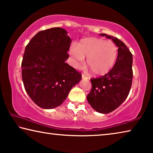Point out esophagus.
Segmentation results:
<instances>
[{
    "label": "esophagus",
    "mask_w": 153,
    "mask_h": 153,
    "mask_svg": "<svg viewBox=\"0 0 153 153\" xmlns=\"http://www.w3.org/2000/svg\"><path fill=\"white\" fill-rule=\"evenodd\" d=\"M82 79H87V76H86L85 74H82Z\"/></svg>",
    "instance_id": "34e87169"
}]
</instances>
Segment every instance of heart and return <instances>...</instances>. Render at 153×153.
Returning a JSON list of instances; mask_svg holds the SVG:
<instances>
[{
    "mask_svg": "<svg viewBox=\"0 0 153 153\" xmlns=\"http://www.w3.org/2000/svg\"><path fill=\"white\" fill-rule=\"evenodd\" d=\"M72 64L75 68H81L87 63L94 74L104 75L111 71L118 55V48L112 41L97 38H87L81 40L76 45L71 47Z\"/></svg>",
    "mask_w": 153,
    "mask_h": 153,
    "instance_id": "1",
    "label": "heart"
}]
</instances>
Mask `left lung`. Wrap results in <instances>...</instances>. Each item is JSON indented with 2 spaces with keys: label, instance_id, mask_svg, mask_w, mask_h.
<instances>
[{
  "label": "left lung",
  "instance_id": "8db88e82",
  "mask_svg": "<svg viewBox=\"0 0 153 153\" xmlns=\"http://www.w3.org/2000/svg\"><path fill=\"white\" fill-rule=\"evenodd\" d=\"M100 35L113 41L118 47V56L107 74L91 79L92 87L87 99L95 111L106 114L117 109L128 96L133 79V57L121 40L106 34Z\"/></svg>",
  "mask_w": 153,
  "mask_h": 153
}]
</instances>
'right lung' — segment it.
<instances>
[{"instance_id": "right-lung-1", "label": "right lung", "mask_w": 153, "mask_h": 153, "mask_svg": "<svg viewBox=\"0 0 153 153\" xmlns=\"http://www.w3.org/2000/svg\"><path fill=\"white\" fill-rule=\"evenodd\" d=\"M67 33L59 27L40 31L25 49L22 62L24 88L42 108L60 106L82 79L81 73L65 62L72 41Z\"/></svg>"}]
</instances>
